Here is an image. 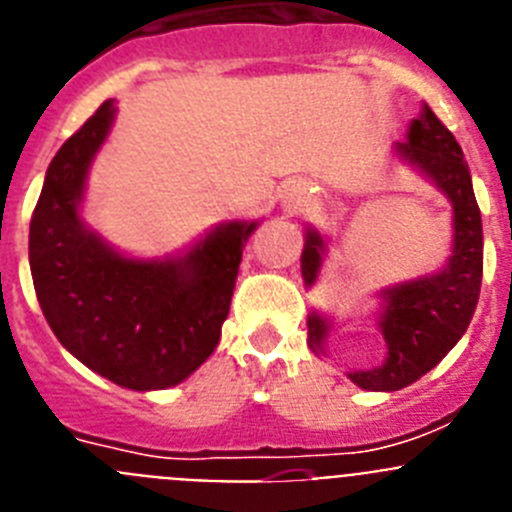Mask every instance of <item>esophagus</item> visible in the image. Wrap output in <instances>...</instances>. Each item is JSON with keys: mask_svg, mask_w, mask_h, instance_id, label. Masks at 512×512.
Listing matches in <instances>:
<instances>
[{"mask_svg": "<svg viewBox=\"0 0 512 512\" xmlns=\"http://www.w3.org/2000/svg\"><path fill=\"white\" fill-rule=\"evenodd\" d=\"M302 194H305V189H302L300 184H297V187L289 189V197H292V200H302Z\"/></svg>", "mask_w": 512, "mask_h": 512, "instance_id": "obj_1", "label": "esophagus"}]
</instances>
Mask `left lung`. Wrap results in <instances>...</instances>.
<instances>
[{
	"label": "left lung",
	"instance_id": "8db88e82",
	"mask_svg": "<svg viewBox=\"0 0 512 512\" xmlns=\"http://www.w3.org/2000/svg\"><path fill=\"white\" fill-rule=\"evenodd\" d=\"M397 153L431 176L454 205V251L441 274L384 289L387 305L379 325L387 341V361L379 369L348 374L361 390L377 392L402 390L431 372L469 328L482 287V217L464 153L451 130L431 107H425L423 115L410 125L408 140L397 143ZM320 259L323 238L315 230H307L302 251L305 284L315 282ZM325 333V320L310 315L307 338L315 351Z\"/></svg>",
	"mask_w": 512,
	"mask_h": 512
}]
</instances>
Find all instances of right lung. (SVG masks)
<instances>
[{
    "label": "right lung",
    "instance_id": "obj_1",
    "mask_svg": "<svg viewBox=\"0 0 512 512\" xmlns=\"http://www.w3.org/2000/svg\"><path fill=\"white\" fill-rule=\"evenodd\" d=\"M112 117L104 102L53 156L30 220V271L45 320L81 364L128 390H164L215 351L256 223L220 225L174 261L104 246L81 225L79 202Z\"/></svg>",
    "mask_w": 512,
    "mask_h": 512
}]
</instances>
